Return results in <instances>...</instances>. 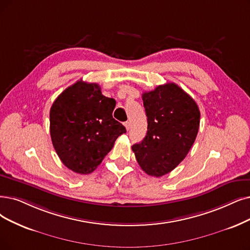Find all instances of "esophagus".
Here are the masks:
<instances>
[{
  "mask_svg": "<svg viewBox=\"0 0 250 250\" xmlns=\"http://www.w3.org/2000/svg\"><path fill=\"white\" fill-rule=\"evenodd\" d=\"M124 126H125V128H126V130L128 131L129 129H130V122H128V121L125 122V123H124Z\"/></svg>",
  "mask_w": 250,
  "mask_h": 250,
  "instance_id": "34e87169",
  "label": "esophagus"
}]
</instances>
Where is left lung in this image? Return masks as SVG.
Segmentation results:
<instances>
[{
    "instance_id": "left-lung-1",
    "label": "left lung",
    "mask_w": 250,
    "mask_h": 250,
    "mask_svg": "<svg viewBox=\"0 0 250 250\" xmlns=\"http://www.w3.org/2000/svg\"><path fill=\"white\" fill-rule=\"evenodd\" d=\"M147 131L132 151L148 175L160 177L172 171L191 149L200 125L194 99L174 83L143 93Z\"/></svg>"
}]
</instances>
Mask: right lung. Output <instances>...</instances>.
Instances as JSON below:
<instances>
[{"instance_id":"add662e5","label":"right lung","mask_w":250,"mask_h":250,"mask_svg":"<svg viewBox=\"0 0 250 250\" xmlns=\"http://www.w3.org/2000/svg\"><path fill=\"white\" fill-rule=\"evenodd\" d=\"M114 98L82 80L59 94L50 109V134L62 162L76 173L94 171L126 128L113 118Z\"/></svg>"}]
</instances>
